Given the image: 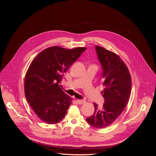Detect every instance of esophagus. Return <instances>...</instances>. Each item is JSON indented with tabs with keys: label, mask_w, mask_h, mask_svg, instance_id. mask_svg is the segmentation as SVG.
Here are the masks:
<instances>
[{
	"label": "esophagus",
	"mask_w": 156,
	"mask_h": 156,
	"mask_svg": "<svg viewBox=\"0 0 156 156\" xmlns=\"http://www.w3.org/2000/svg\"><path fill=\"white\" fill-rule=\"evenodd\" d=\"M76 101H77V103H78V104H81V105L83 104V103H85V101L83 100H77Z\"/></svg>",
	"instance_id": "1"
}]
</instances>
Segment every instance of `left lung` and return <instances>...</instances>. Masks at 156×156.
I'll list each match as a JSON object with an SVG mask.
<instances>
[{
	"mask_svg": "<svg viewBox=\"0 0 156 156\" xmlns=\"http://www.w3.org/2000/svg\"><path fill=\"white\" fill-rule=\"evenodd\" d=\"M98 58L102 68L101 94L105 100L102 109L94 103V114L87 118L88 123L96 128L110 126L124 111L131 91V77L128 68L116 54L96 46Z\"/></svg>",
	"mask_w": 156,
	"mask_h": 156,
	"instance_id": "1",
	"label": "left lung"
}]
</instances>
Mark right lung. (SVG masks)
<instances>
[{
    "mask_svg": "<svg viewBox=\"0 0 156 156\" xmlns=\"http://www.w3.org/2000/svg\"><path fill=\"white\" fill-rule=\"evenodd\" d=\"M86 49L51 47L31 62L25 79V97L37 117L45 123L57 124L66 115L72 99L59 83L63 74Z\"/></svg>",
    "mask_w": 156,
    "mask_h": 156,
    "instance_id": "1",
    "label": "right lung"
}]
</instances>
